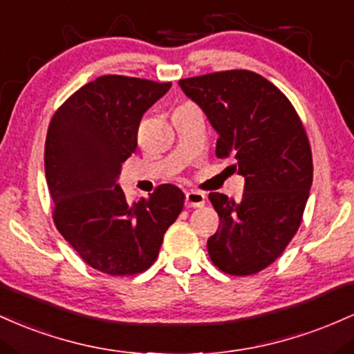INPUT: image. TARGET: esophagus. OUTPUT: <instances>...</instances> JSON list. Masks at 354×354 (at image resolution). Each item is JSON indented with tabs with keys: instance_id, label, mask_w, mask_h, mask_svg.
<instances>
[{
	"instance_id": "1",
	"label": "esophagus",
	"mask_w": 354,
	"mask_h": 354,
	"mask_svg": "<svg viewBox=\"0 0 354 354\" xmlns=\"http://www.w3.org/2000/svg\"><path fill=\"white\" fill-rule=\"evenodd\" d=\"M205 204V196L197 190H189L185 194V207H202Z\"/></svg>"
}]
</instances>
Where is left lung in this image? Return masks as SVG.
I'll return each instance as SVG.
<instances>
[{"mask_svg":"<svg viewBox=\"0 0 354 354\" xmlns=\"http://www.w3.org/2000/svg\"><path fill=\"white\" fill-rule=\"evenodd\" d=\"M219 138L217 157L236 158L244 194H209L221 225L209 237L214 266L249 276L272 264L295 237L313 185L311 147L295 106L271 82L230 70L178 82Z\"/></svg>","mask_w":354,"mask_h":354,"instance_id":"8db88e82","label":"left lung"}]
</instances>
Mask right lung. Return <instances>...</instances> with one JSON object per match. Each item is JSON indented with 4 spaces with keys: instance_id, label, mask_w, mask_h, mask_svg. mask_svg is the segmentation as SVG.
Segmentation results:
<instances>
[{
    "instance_id": "right-lung-1",
    "label": "right lung",
    "mask_w": 354,
    "mask_h": 354,
    "mask_svg": "<svg viewBox=\"0 0 354 354\" xmlns=\"http://www.w3.org/2000/svg\"><path fill=\"white\" fill-rule=\"evenodd\" d=\"M170 86L98 77L75 91L48 127L45 176L55 224L86 264L110 276L149 269L184 207L176 185H158L149 197L129 202L117 182L137 149L142 117Z\"/></svg>"
}]
</instances>
